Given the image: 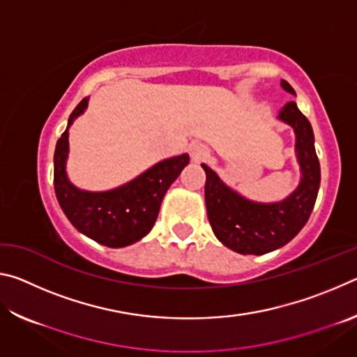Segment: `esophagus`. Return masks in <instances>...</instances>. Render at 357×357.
Returning a JSON list of instances; mask_svg holds the SVG:
<instances>
[{
	"label": "esophagus",
	"mask_w": 357,
	"mask_h": 357,
	"mask_svg": "<svg viewBox=\"0 0 357 357\" xmlns=\"http://www.w3.org/2000/svg\"><path fill=\"white\" fill-rule=\"evenodd\" d=\"M190 153H192V159L203 160L204 157H208L209 149L204 146V144H202V143H195V144H192Z\"/></svg>",
	"instance_id": "1"
}]
</instances>
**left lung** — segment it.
Segmentation results:
<instances>
[{"instance_id": "1", "label": "left lung", "mask_w": 357, "mask_h": 357, "mask_svg": "<svg viewBox=\"0 0 357 357\" xmlns=\"http://www.w3.org/2000/svg\"><path fill=\"white\" fill-rule=\"evenodd\" d=\"M282 86L296 94L287 80H282ZM279 118L296 132V153L302 168L301 184L287 200L273 204L245 200L228 189L209 167L202 165L206 173L204 198L211 227L222 244L239 253L263 255L285 245L305 225L315 206L321 170L310 121L296 102H288Z\"/></svg>"}]
</instances>
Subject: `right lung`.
Returning <instances> with one entry per match:
<instances>
[{
    "label": "right lung",
    "mask_w": 357,
    "mask_h": 357,
    "mask_svg": "<svg viewBox=\"0 0 357 357\" xmlns=\"http://www.w3.org/2000/svg\"><path fill=\"white\" fill-rule=\"evenodd\" d=\"M88 98L82 99L69 116V124L55 149L53 184L59 206L78 231L107 247H126L140 241L154 227L162 198L183 168L189 155L183 154L162 160L129 184L110 192H84L66 176V157L69 151V128L84 112Z\"/></svg>",
    "instance_id": "add662e5"
}]
</instances>
